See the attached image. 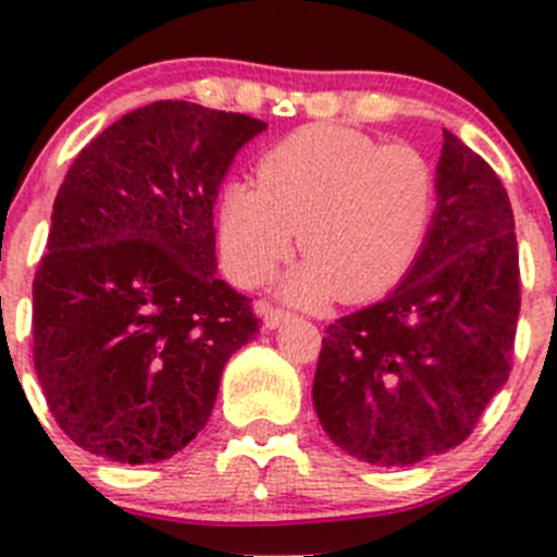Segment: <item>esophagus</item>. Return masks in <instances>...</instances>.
<instances>
[{"mask_svg": "<svg viewBox=\"0 0 557 557\" xmlns=\"http://www.w3.org/2000/svg\"><path fill=\"white\" fill-rule=\"evenodd\" d=\"M290 320V312H283V310H263V329H280L283 323H288Z\"/></svg>", "mask_w": 557, "mask_h": 557, "instance_id": "1", "label": "esophagus"}]
</instances>
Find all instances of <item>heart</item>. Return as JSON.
<instances>
[{
  "mask_svg": "<svg viewBox=\"0 0 557 557\" xmlns=\"http://www.w3.org/2000/svg\"><path fill=\"white\" fill-rule=\"evenodd\" d=\"M440 205L434 161L412 145L314 123L280 139L258 164V185L234 180L218 205L226 272L245 288L267 283L294 252L280 296L318 307L361 305L396 288L423 252Z\"/></svg>",
  "mask_w": 557,
  "mask_h": 557,
  "instance_id": "heart-1",
  "label": "heart"
}]
</instances>
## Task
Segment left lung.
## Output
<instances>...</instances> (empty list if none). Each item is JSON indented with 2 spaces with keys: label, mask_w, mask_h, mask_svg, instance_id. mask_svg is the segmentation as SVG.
Returning a JSON list of instances; mask_svg holds the SVG:
<instances>
[{
  "label": "left lung",
  "mask_w": 557,
  "mask_h": 557,
  "mask_svg": "<svg viewBox=\"0 0 557 557\" xmlns=\"http://www.w3.org/2000/svg\"><path fill=\"white\" fill-rule=\"evenodd\" d=\"M434 228L377 305L325 329L312 383L320 425L374 466L458 447L509 377L520 314L515 218L498 174L445 128Z\"/></svg>",
  "instance_id": "1"
}]
</instances>
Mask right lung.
Masks as SVG:
<instances>
[{
    "label": "right lung",
    "mask_w": 557,
    "mask_h": 557,
    "mask_svg": "<svg viewBox=\"0 0 557 557\" xmlns=\"http://www.w3.org/2000/svg\"><path fill=\"white\" fill-rule=\"evenodd\" d=\"M267 123L194 102L128 112L81 150L35 274V369L55 423L115 463H159L210 420L258 334L218 277L212 207Z\"/></svg>",
    "instance_id": "1"
}]
</instances>
